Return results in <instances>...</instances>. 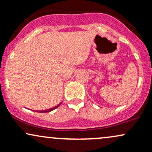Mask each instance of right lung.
Returning <instances> with one entry per match:
<instances>
[{
  "instance_id": "right-lung-1",
  "label": "right lung",
  "mask_w": 152,
  "mask_h": 152,
  "mask_svg": "<svg viewBox=\"0 0 152 152\" xmlns=\"http://www.w3.org/2000/svg\"><path fill=\"white\" fill-rule=\"evenodd\" d=\"M60 104H59L58 105H57L56 106H55V107H53V108H51V109H48V110H45V111H40V112L41 113H46V112H50V111H53V110H54V109H56V108H58L59 106H60Z\"/></svg>"
}]
</instances>
